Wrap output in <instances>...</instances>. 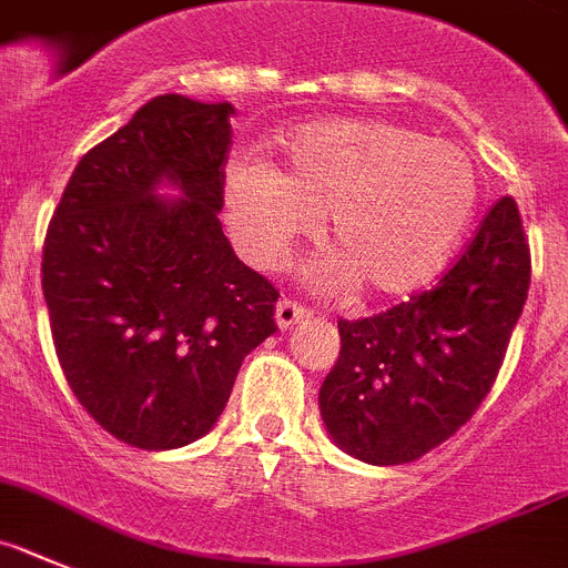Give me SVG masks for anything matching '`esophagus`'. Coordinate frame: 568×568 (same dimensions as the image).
I'll use <instances>...</instances> for the list:
<instances>
[{
    "mask_svg": "<svg viewBox=\"0 0 568 568\" xmlns=\"http://www.w3.org/2000/svg\"><path fill=\"white\" fill-rule=\"evenodd\" d=\"M305 316H308V311H305L303 305L291 303V300H280V303H277V311H274V320H277L280 331L294 328L296 322L305 320Z\"/></svg>",
    "mask_w": 568,
    "mask_h": 568,
    "instance_id": "34e87169",
    "label": "esophagus"
}]
</instances>
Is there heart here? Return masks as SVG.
I'll use <instances>...</instances> for the list:
<instances>
[{
	"label": "heart",
	"instance_id": "obj_1",
	"mask_svg": "<svg viewBox=\"0 0 568 568\" xmlns=\"http://www.w3.org/2000/svg\"><path fill=\"white\" fill-rule=\"evenodd\" d=\"M226 221L240 252L272 268L322 214L331 246L320 288L354 283L402 296L430 283L473 221L478 175L464 150L387 121H325L294 132L280 166L226 172Z\"/></svg>",
	"mask_w": 568,
	"mask_h": 568
}]
</instances>
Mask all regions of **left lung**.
Wrapping results in <instances>:
<instances>
[{"label":"left lung","mask_w":568,"mask_h":568,"mask_svg":"<svg viewBox=\"0 0 568 568\" xmlns=\"http://www.w3.org/2000/svg\"><path fill=\"white\" fill-rule=\"evenodd\" d=\"M518 203L500 197L430 291L367 320H339V359L320 387L325 430L347 456L410 464L473 418L493 390L529 291Z\"/></svg>","instance_id":"8db88e82"}]
</instances>
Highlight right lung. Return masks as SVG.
<instances>
[{
	"label": "right lung",
	"instance_id": "add662e5",
	"mask_svg": "<svg viewBox=\"0 0 568 568\" xmlns=\"http://www.w3.org/2000/svg\"><path fill=\"white\" fill-rule=\"evenodd\" d=\"M232 115L229 101H146L81 158L48 226L55 356L81 407L130 447L206 436L246 354L277 331L280 291L217 221Z\"/></svg>",
	"mask_w": 568,
	"mask_h": 568
}]
</instances>
